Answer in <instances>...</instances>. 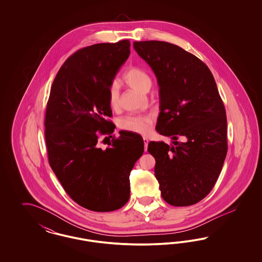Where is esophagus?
<instances>
[{
  "instance_id": "esophagus-1",
  "label": "esophagus",
  "mask_w": 262,
  "mask_h": 262,
  "mask_svg": "<svg viewBox=\"0 0 262 262\" xmlns=\"http://www.w3.org/2000/svg\"><path fill=\"white\" fill-rule=\"evenodd\" d=\"M143 141H144V148H145V151H146L147 150V145H148V138L143 137Z\"/></svg>"
}]
</instances>
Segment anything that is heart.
Returning <instances> with one entry per match:
<instances>
[{
    "label": "heart",
    "mask_w": 262,
    "mask_h": 262,
    "mask_svg": "<svg viewBox=\"0 0 262 262\" xmlns=\"http://www.w3.org/2000/svg\"><path fill=\"white\" fill-rule=\"evenodd\" d=\"M123 79L127 85L144 92L151 85L148 74L139 67H129L123 75ZM108 102L111 108H116L119 102V88L117 83H113L108 89ZM153 124L151 115H129L121 118L118 122L120 128L137 134H147Z\"/></svg>",
    "instance_id": "obj_1"
}]
</instances>
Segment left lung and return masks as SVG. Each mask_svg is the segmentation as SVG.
<instances>
[{
    "label": "left lung",
    "instance_id": "left-lung-1",
    "mask_svg": "<svg viewBox=\"0 0 262 262\" xmlns=\"http://www.w3.org/2000/svg\"><path fill=\"white\" fill-rule=\"evenodd\" d=\"M154 72L160 114L156 130L172 143L150 141L163 200L188 206L214 187L227 155V117L208 67L183 48L163 41L134 42ZM182 141L179 142L178 138Z\"/></svg>",
    "mask_w": 262,
    "mask_h": 262
}]
</instances>
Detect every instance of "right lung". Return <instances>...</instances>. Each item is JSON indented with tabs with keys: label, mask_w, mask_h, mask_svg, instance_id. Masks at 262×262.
Wrapping results in <instances>:
<instances>
[{
	"label": "right lung",
	"mask_w": 262,
	"mask_h": 262,
	"mask_svg": "<svg viewBox=\"0 0 262 262\" xmlns=\"http://www.w3.org/2000/svg\"><path fill=\"white\" fill-rule=\"evenodd\" d=\"M129 47L128 40H122L75 52L51 88L45 116L49 164L71 199L91 211L125 205L129 173L144 151L142 137L126 130L113 137L105 149L99 146L100 136L111 135L116 127L107 120L112 117L108 89Z\"/></svg>",
	"instance_id": "right-lung-1"
}]
</instances>
